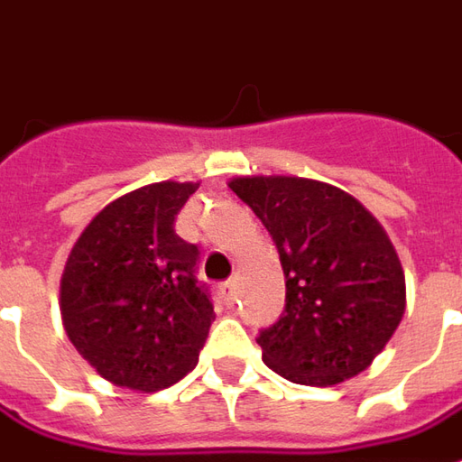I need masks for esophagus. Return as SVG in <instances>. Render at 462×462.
Wrapping results in <instances>:
<instances>
[{
  "instance_id": "34e87169",
  "label": "esophagus",
  "mask_w": 462,
  "mask_h": 462,
  "mask_svg": "<svg viewBox=\"0 0 462 462\" xmlns=\"http://www.w3.org/2000/svg\"><path fill=\"white\" fill-rule=\"evenodd\" d=\"M220 295H222V300L227 302V305H235V302H237V285H235V280H227V282H222Z\"/></svg>"
}]
</instances>
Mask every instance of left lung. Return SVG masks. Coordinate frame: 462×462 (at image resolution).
Instances as JSON below:
<instances>
[{"label": "left lung", "instance_id": "left-lung-1", "mask_svg": "<svg viewBox=\"0 0 462 462\" xmlns=\"http://www.w3.org/2000/svg\"><path fill=\"white\" fill-rule=\"evenodd\" d=\"M285 273V310L257 335L264 365L328 388L363 373L405 312V275L380 222L353 195L305 177H235Z\"/></svg>", "mask_w": 462, "mask_h": 462}]
</instances>
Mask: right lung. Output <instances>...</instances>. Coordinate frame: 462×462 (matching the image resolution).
<instances>
[{
  "instance_id": "add662e5",
  "label": "right lung",
  "mask_w": 462,
  "mask_h": 462,
  "mask_svg": "<svg viewBox=\"0 0 462 462\" xmlns=\"http://www.w3.org/2000/svg\"><path fill=\"white\" fill-rule=\"evenodd\" d=\"M195 182H154L89 222L64 264L67 337L119 388L157 393L198 365L215 308L198 280V245L175 232Z\"/></svg>"
}]
</instances>
